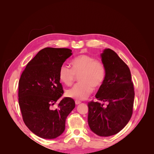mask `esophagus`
Masks as SVG:
<instances>
[{
	"mask_svg": "<svg viewBox=\"0 0 154 154\" xmlns=\"http://www.w3.org/2000/svg\"><path fill=\"white\" fill-rule=\"evenodd\" d=\"M81 103V101H78V100H76L75 101V103H76V105H79Z\"/></svg>",
	"mask_w": 154,
	"mask_h": 154,
	"instance_id": "esophagus-1",
	"label": "esophagus"
}]
</instances>
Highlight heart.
<instances>
[{
  "label": "heart",
  "instance_id": "heart-1",
  "mask_svg": "<svg viewBox=\"0 0 154 154\" xmlns=\"http://www.w3.org/2000/svg\"><path fill=\"white\" fill-rule=\"evenodd\" d=\"M72 69L63 65L59 69V79L66 85H71L76 75L80 82L76 83L66 92V95L73 99L83 100L89 96L93 87H100L105 80L106 71L103 63L91 56L81 54L74 58Z\"/></svg>",
  "mask_w": 154,
  "mask_h": 154
}]
</instances>
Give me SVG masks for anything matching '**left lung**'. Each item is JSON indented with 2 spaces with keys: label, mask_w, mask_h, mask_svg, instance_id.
Here are the masks:
<instances>
[{
  "label": "left lung",
  "mask_w": 154,
  "mask_h": 154,
  "mask_svg": "<svg viewBox=\"0 0 154 154\" xmlns=\"http://www.w3.org/2000/svg\"><path fill=\"white\" fill-rule=\"evenodd\" d=\"M101 58L106 75L95 96L108 105L103 106L99 102H88V124L97 136L108 137L120 132L128 123L135 93L130 69L118 55L105 49Z\"/></svg>",
  "instance_id": "8db88e82"
}]
</instances>
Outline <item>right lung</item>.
<instances>
[{"mask_svg":"<svg viewBox=\"0 0 154 154\" xmlns=\"http://www.w3.org/2000/svg\"><path fill=\"white\" fill-rule=\"evenodd\" d=\"M67 48H46L27 63L18 82V104L24 122L31 131L44 139H54L66 128L67 116L75 102L63 94L59 69L72 55Z\"/></svg>","mask_w":154,"mask_h":154,"instance_id":"1","label":"right lung"}]
</instances>
